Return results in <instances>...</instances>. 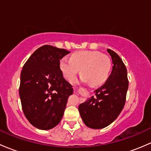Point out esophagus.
Returning a JSON list of instances; mask_svg holds the SVG:
<instances>
[{
	"mask_svg": "<svg viewBox=\"0 0 151 151\" xmlns=\"http://www.w3.org/2000/svg\"><path fill=\"white\" fill-rule=\"evenodd\" d=\"M81 91H83V88H81L80 89L78 90V91H77V92H78V93H81Z\"/></svg>",
	"mask_w": 151,
	"mask_h": 151,
	"instance_id": "esophagus-1",
	"label": "esophagus"
}]
</instances>
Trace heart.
Wrapping results in <instances>:
<instances>
[{"label": "heart", "mask_w": 151, "mask_h": 151, "mask_svg": "<svg viewBox=\"0 0 151 151\" xmlns=\"http://www.w3.org/2000/svg\"><path fill=\"white\" fill-rule=\"evenodd\" d=\"M60 68L65 78L73 81L81 70V80L91 86H99L108 78L111 70L109 57L97 51H79L73 53L70 60L63 58Z\"/></svg>", "instance_id": "heart-1"}]
</instances>
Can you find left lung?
<instances>
[{
	"label": "left lung",
	"mask_w": 151,
	"mask_h": 151,
	"mask_svg": "<svg viewBox=\"0 0 151 151\" xmlns=\"http://www.w3.org/2000/svg\"><path fill=\"white\" fill-rule=\"evenodd\" d=\"M113 62L111 74L105 84L95 90L92 96L78 106L83 123L94 129L105 128L117 119L124 108L129 87L127 70L121 57L107 49Z\"/></svg>",
	"instance_id": "left-lung-1"
}]
</instances>
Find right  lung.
<instances>
[{"label": "right lung", "instance_id": "1", "mask_svg": "<svg viewBox=\"0 0 151 151\" xmlns=\"http://www.w3.org/2000/svg\"><path fill=\"white\" fill-rule=\"evenodd\" d=\"M69 53L44 45L34 52L22 70L19 89L22 108L29 122L39 129H51L60 122L73 92L60 68V60Z\"/></svg>", "mask_w": 151, "mask_h": 151}]
</instances>
